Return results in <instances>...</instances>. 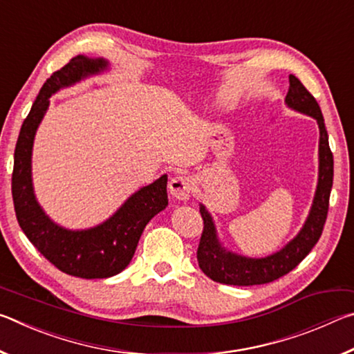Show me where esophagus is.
Here are the masks:
<instances>
[{
	"mask_svg": "<svg viewBox=\"0 0 354 354\" xmlns=\"http://www.w3.org/2000/svg\"><path fill=\"white\" fill-rule=\"evenodd\" d=\"M170 194L175 196V198L185 201L190 198L192 192H194V179L187 175H176L171 178L170 181Z\"/></svg>",
	"mask_w": 354,
	"mask_h": 354,
	"instance_id": "1",
	"label": "esophagus"
}]
</instances>
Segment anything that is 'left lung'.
Here are the masks:
<instances>
[{
  "label": "left lung",
  "mask_w": 354,
  "mask_h": 354,
  "mask_svg": "<svg viewBox=\"0 0 354 354\" xmlns=\"http://www.w3.org/2000/svg\"><path fill=\"white\" fill-rule=\"evenodd\" d=\"M289 82L290 86L289 92L286 95V103L293 109L314 117L320 128L319 185H317L313 209H310L303 230L289 245H286L283 250L272 256L262 257V259H251V257L232 254L220 247L211 215L207 214L205 206H201L203 232L198 250H196V259H198V266L203 273L215 283L230 286H256L272 283V281L284 277L310 253L314 245L319 242L323 227H325L329 194H331L334 176V160L328 143V133L320 106L313 97V93L303 86L297 76L290 75Z\"/></svg>",
  "instance_id": "8db88e82"
}]
</instances>
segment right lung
I'll return each instance as SVG.
<instances>
[{"mask_svg": "<svg viewBox=\"0 0 354 354\" xmlns=\"http://www.w3.org/2000/svg\"><path fill=\"white\" fill-rule=\"evenodd\" d=\"M106 65L103 59L76 56L48 77L21 124L12 171L15 215L29 242L61 272L86 279L109 278L124 270L133 259L148 221L169 205L165 175L136 192L103 225L87 231H68L55 225L35 201L31 153L35 129L50 103L48 98L61 87L98 73Z\"/></svg>", "mask_w": 354, "mask_h": 354, "instance_id": "right-lung-1", "label": "right lung"}]
</instances>
